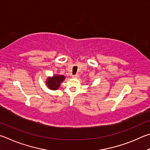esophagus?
Wrapping results in <instances>:
<instances>
[{"instance_id":"obj_1","label":"esophagus","mask_w":150,"mask_h":150,"mask_svg":"<svg viewBox=\"0 0 150 150\" xmlns=\"http://www.w3.org/2000/svg\"><path fill=\"white\" fill-rule=\"evenodd\" d=\"M78 74L72 75V78H78Z\"/></svg>"}]
</instances>
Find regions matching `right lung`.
Returning a JSON list of instances; mask_svg holds the SVG:
<instances>
[{
    "mask_svg": "<svg viewBox=\"0 0 150 150\" xmlns=\"http://www.w3.org/2000/svg\"><path fill=\"white\" fill-rule=\"evenodd\" d=\"M64 76L63 75H54L52 77H49L47 79L46 84L50 90H57L60 87V83L64 80Z\"/></svg>",
    "mask_w": 150,
    "mask_h": 150,
    "instance_id": "1",
    "label": "right lung"
}]
</instances>
